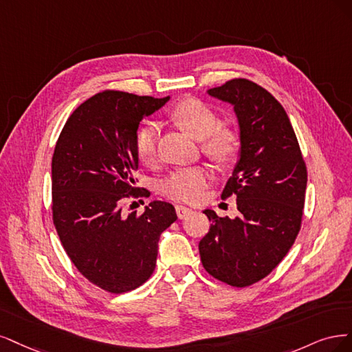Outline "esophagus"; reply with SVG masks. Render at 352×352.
Listing matches in <instances>:
<instances>
[{"label":"esophagus","mask_w":352,"mask_h":352,"mask_svg":"<svg viewBox=\"0 0 352 352\" xmlns=\"http://www.w3.org/2000/svg\"><path fill=\"white\" fill-rule=\"evenodd\" d=\"M175 212H177V217H178L179 219H184V218L188 217V214L192 213L191 209H188V208H186V206H183V205H177V206H175Z\"/></svg>","instance_id":"obj_1"}]
</instances>
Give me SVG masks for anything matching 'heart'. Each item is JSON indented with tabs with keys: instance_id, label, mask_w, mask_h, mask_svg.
I'll return each instance as SVG.
<instances>
[{
	"instance_id": "b5f03b06",
	"label": "heart",
	"mask_w": 352,
	"mask_h": 352,
	"mask_svg": "<svg viewBox=\"0 0 352 352\" xmlns=\"http://www.w3.org/2000/svg\"><path fill=\"white\" fill-rule=\"evenodd\" d=\"M171 118L192 138L201 140V147L218 162H226L238 151V138L234 130L218 127L219 120L213 109L196 98H187L169 111ZM157 129L153 124H146L135 135V153L139 160L152 165L156 160ZM212 174L206 166L196 165L178 168L169 174L162 183V192L173 200L199 201L208 187Z\"/></svg>"
}]
</instances>
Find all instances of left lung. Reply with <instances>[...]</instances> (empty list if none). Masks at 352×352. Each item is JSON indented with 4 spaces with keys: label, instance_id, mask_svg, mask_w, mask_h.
Masks as SVG:
<instances>
[{
    "label": "left lung",
    "instance_id": "1",
    "mask_svg": "<svg viewBox=\"0 0 352 352\" xmlns=\"http://www.w3.org/2000/svg\"><path fill=\"white\" fill-rule=\"evenodd\" d=\"M208 94L231 104L240 126V160L222 191V199L236 196L240 214L203 212L212 223L200 260L213 278L243 288L267 276L296 241L307 168L285 109L266 89L232 78Z\"/></svg>",
    "mask_w": 352,
    "mask_h": 352
}]
</instances>
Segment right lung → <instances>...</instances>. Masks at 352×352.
<instances>
[{"instance_id":"obj_1","label":"right lung","mask_w":352,"mask_h":352,"mask_svg":"<svg viewBox=\"0 0 352 352\" xmlns=\"http://www.w3.org/2000/svg\"><path fill=\"white\" fill-rule=\"evenodd\" d=\"M168 100L105 90L73 112L55 144V230L77 270L112 294L151 278L160 236L177 221L174 206L161 200L151 201L142 214L122 210L124 199L151 195L135 187V135L143 117Z\"/></svg>"}]
</instances>
